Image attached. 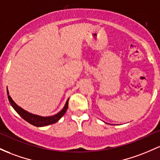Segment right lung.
Listing matches in <instances>:
<instances>
[{"mask_svg": "<svg viewBox=\"0 0 160 160\" xmlns=\"http://www.w3.org/2000/svg\"><path fill=\"white\" fill-rule=\"evenodd\" d=\"M7 93H8L9 102H10L12 107L14 108L15 111L17 112L24 120L26 121L27 122H29V124H32V125L36 126V127H44V126H47L49 125V124H54V123L58 122L61 119V118L65 114L68 107V101H69V99L67 100L64 108H63L62 109H61V111L59 112L58 113L55 114V115H52V116H40V115H34V114H32L30 112L26 111L23 108H22L21 107L19 106L18 105L16 104L15 102L12 99V98L10 97V96L9 95V91L8 89H7Z\"/></svg>", "mask_w": 160, "mask_h": 160, "instance_id": "add662e5", "label": "right lung"}]
</instances>
